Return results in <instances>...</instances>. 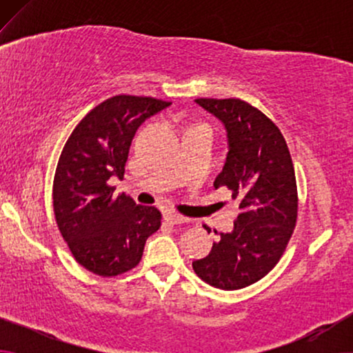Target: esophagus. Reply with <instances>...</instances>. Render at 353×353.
<instances>
[{
    "mask_svg": "<svg viewBox=\"0 0 353 353\" xmlns=\"http://www.w3.org/2000/svg\"><path fill=\"white\" fill-rule=\"evenodd\" d=\"M165 220L168 223L172 225H183V223H188V219L186 216H183L180 214H175V212H167L165 214Z\"/></svg>",
    "mask_w": 353,
    "mask_h": 353,
    "instance_id": "1",
    "label": "esophagus"
}]
</instances>
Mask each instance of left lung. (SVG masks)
I'll return each instance as SVG.
<instances>
[{
    "mask_svg": "<svg viewBox=\"0 0 353 353\" xmlns=\"http://www.w3.org/2000/svg\"><path fill=\"white\" fill-rule=\"evenodd\" d=\"M196 103L225 125L228 154L214 186L228 188L241 214L192 268L210 286L234 291L257 283L281 259L297 221L296 173L286 139L257 108L234 98Z\"/></svg>",
    "mask_w": 353,
    "mask_h": 353,
    "instance_id": "8db88e82",
    "label": "left lung"
}]
</instances>
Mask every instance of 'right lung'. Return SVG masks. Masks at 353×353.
Returning a JSON list of instances; mask_svg holds the SVG:
<instances>
[{
  "label": "right lung",
  "mask_w": 353,
  "mask_h": 353,
  "mask_svg": "<svg viewBox=\"0 0 353 353\" xmlns=\"http://www.w3.org/2000/svg\"><path fill=\"white\" fill-rule=\"evenodd\" d=\"M170 103L119 94L91 109L67 139L52 183L56 223L72 255L99 276H117L139 263L144 244L161 228L156 207L114 196L110 178H123L139 125Z\"/></svg>",
  "instance_id": "obj_1"
}]
</instances>
